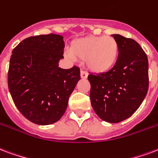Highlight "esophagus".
<instances>
[{
    "label": "esophagus",
    "mask_w": 158,
    "mask_h": 158,
    "mask_svg": "<svg viewBox=\"0 0 158 158\" xmlns=\"http://www.w3.org/2000/svg\"><path fill=\"white\" fill-rule=\"evenodd\" d=\"M80 76H81V78H82V79H87V77H88V73H86L85 71H84V70H81V71H80Z\"/></svg>",
    "instance_id": "34e87169"
}]
</instances>
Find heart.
<instances>
[{"mask_svg":"<svg viewBox=\"0 0 158 158\" xmlns=\"http://www.w3.org/2000/svg\"><path fill=\"white\" fill-rule=\"evenodd\" d=\"M65 55L72 60L85 59L86 67L94 73H106L117 61L119 45L112 37L89 36L73 41Z\"/></svg>","mask_w":158,"mask_h":158,"instance_id":"obj_1","label":"heart"}]
</instances>
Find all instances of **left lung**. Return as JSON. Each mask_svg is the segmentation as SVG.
I'll list each match as a JSON object with an SVG mask.
<instances>
[{"label":"left lung","mask_w":158,"mask_h":158,"mask_svg":"<svg viewBox=\"0 0 158 158\" xmlns=\"http://www.w3.org/2000/svg\"><path fill=\"white\" fill-rule=\"evenodd\" d=\"M119 45V55L111 69L89 74L90 101L97 115L118 123L134 114L147 95L149 85L148 56L137 42L112 35Z\"/></svg>","instance_id":"left-lung-1"}]
</instances>
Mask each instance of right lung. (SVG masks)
<instances>
[{
  "label": "right lung",
  "mask_w": 158,
  "mask_h": 158,
  "mask_svg": "<svg viewBox=\"0 0 158 158\" xmlns=\"http://www.w3.org/2000/svg\"><path fill=\"white\" fill-rule=\"evenodd\" d=\"M64 37L39 35L26 38L10 56L8 88L17 108L37 125H50L63 116L80 70L58 67L64 58Z\"/></svg>",
  "instance_id": "add662e5"
}]
</instances>
